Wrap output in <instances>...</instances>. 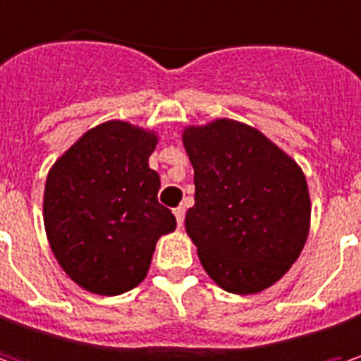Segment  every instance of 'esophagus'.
I'll list each match as a JSON object with an SVG mask.
<instances>
[{"label":"esophagus","instance_id":"obj_1","mask_svg":"<svg viewBox=\"0 0 361 361\" xmlns=\"http://www.w3.org/2000/svg\"><path fill=\"white\" fill-rule=\"evenodd\" d=\"M173 214H176V220H178V226H183V218H185V208H176L173 210Z\"/></svg>","mask_w":361,"mask_h":361}]
</instances>
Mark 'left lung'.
<instances>
[{
    "label": "left lung",
    "instance_id": "obj_1",
    "mask_svg": "<svg viewBox=\"0 0 361 361\" xmlns=\"http://www.w3.org/2000/svg\"><path fill=\"white\" fill-rule=\"evenodd\" d=\"M181 141L194 167L196 204L185 232L220 289L257 295L299 259L311 226L303 169L259 129L216 118Z\"/></svg>",
    "mask_w": 361,
    "mask_h": 361
}]
</instances>
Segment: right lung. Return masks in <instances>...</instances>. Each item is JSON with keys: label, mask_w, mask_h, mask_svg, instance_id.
<instances>
[{"label": "right lung", "mask_w": 361, "mask_h": 361, "mask_svg": "<svg viewBox=\"0 0 361 361\" xmlns=\"http://www.w3.org/2000/svg\"><path fill=\"white\" fill-rule=\"evenodd\" d=\"M159 137L127 121L88 129L48 171L44 228L58 264L88 293L115 297L149 271L176 216L157 202L149 155Z\"/></svg>", "instance_id": "right-lung-1"}]
</instances>
